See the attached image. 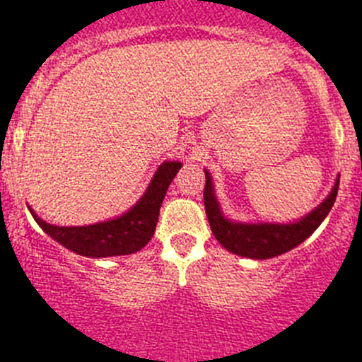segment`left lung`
<instances>
[{
    "mask_svg": "<svg viewBox=\"0 0 362 362\" xmlns=\"http://www.w3.org/2000/svg\"><path fill=\"white\" fill-rule=\"evenodd\" d=\"M204 177H206L203 191L204 210H206L211 233L226 250L250 259L276 257V255L286 254L305 242L331 211L339 185L338 177L329 196L315 210H312L299 221L289 222V224H272V222L250 224V222H233L224 217L221 204L215 198L210 173L204 171Z\"/></svg>",
    "mask_w": 362,
    "mask_h": 362,
    "instance_id": "left-lung-1",
    "label": "left lung"
}]
</instances>
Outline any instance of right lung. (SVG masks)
<instances>
[{
	"label": "right lung",
	"mask_w": 362,
	"mask_h": 362,
	"mask_svg": "<svg viewBox=\"0 0 362 362\" xmlns=\"http://www.w3.org/2000/svg\"><path fill=\"white\" fill-rule=\"evenodd\" d=\"M180 168L182 164L178 160H166L160 164L151 185L145 194L138 199V203L126 214L110 221L64 228V226H54L42 221L31 208L29 211L50 238L75 254L86 255V257H113V255L134 254L144 249L154 236L160 204L171 180Z\"/></svg>",
	"instance_id": "1"
}]
</instances>
